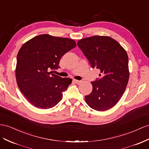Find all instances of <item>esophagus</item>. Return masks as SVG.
I'll use <instances>...</instances> for the list:
<instances>
[{"label":"esophagus","instance_id":"esophagus-1","mask_svg":"<svg viewBox=\"0 0 149 149\" xmlns=\"http://www.w3.org/2000/svg\"><path fill=\"white\" fill-rule=\"evenodd\" d=\"M74 81L76 83V84H79L81 83L82 81H80V80H77V79H74Z\"/></svg>","mask_w":149,"mask_h":149}]
</instances>
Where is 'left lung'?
<instances>
[{
  "instance_id": "1",
  "label": "left lung",
  "mask_w": 149,
  "mask_h": 149,
  "mask_svg": "<svg viewBox=\"0 0 149 149\" xmlns=\"http://www.w3.org/2000/svg\"><path fill=\"white\" fill-rule=\"evenodd\" d=\"M78 46L91 67L100 70L101 76L91 82L93 90L84 97L86 103L97 111L110 109L121 98L129 79L126 51L108 36H95L80 39Z\"/></svg>"
}]
</instances>
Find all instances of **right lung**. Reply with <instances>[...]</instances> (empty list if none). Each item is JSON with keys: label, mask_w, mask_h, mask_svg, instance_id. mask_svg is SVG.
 <instances>
[{"label": "right lung", "mask_w": 149, "mask_h": 149, "mask_svg": "<svg viewBox=\"0 0 149 149\" xmlns=\"http://www.w3.org/2000/svg\"><path fill=\"white\" fill-rule=\"evenodd\" d=\"M76 46L74 40L41 34L29 40L19 49L15 68L19 90L33 106L48 109L56 105L71 83L49 72L59 68L62 56Z\"/></svg>", "instance_id": "obj_1"}]
</instances>
